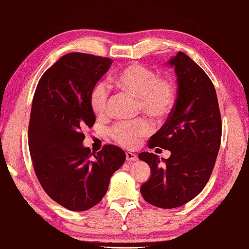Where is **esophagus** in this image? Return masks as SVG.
<instances>
[{
    "label": "esophagus",
    "mask_w": 249,
    "mask_h": 249,
    "mask_svg": "<svg viewBox=\"0 0 249 249\" xmlns=\"http://www.w3.org/2000/svg\"><path fill=\"white\" fill-rule=\"evenodd\" d=\"M125 158H126V161L128 162H132V161H138V156L130 153V151H126L125 153Z\"/></svg>",
    "instance_id": "34e87169"
}]
</instances>
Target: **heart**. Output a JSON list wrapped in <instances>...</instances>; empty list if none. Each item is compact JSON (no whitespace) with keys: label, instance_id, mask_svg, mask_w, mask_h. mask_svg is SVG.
I'll return each mask as SVG.
<instances>
[{"label":"heart","instance_id":"b5f03b06","mask_svg":"<svg viewBox=\"0 0 249 249\" xmlns=\"http://www.w3.org/2000/svg\"><path fill=\"white\" fill-rule=\"evenodd\" d=\"M111 82L118 89L138 99L139 108L155 118H163L170 114L175 103L176 87L173 79L158 76L155 71L139 63H131L116 73ZM91 110L98 117L107 113L108 91L105 85L98 83L89 95ZM151 132V124L147 119L121 121L110 129V134L118 144L124 147L138 145L142 136Z\"/></svg>","mask_w":249,"mask_h":249}]
</instances>
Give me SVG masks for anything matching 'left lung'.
<instances>
[{
	"label": "left lung",
	"mask_w": 249,
	"mask_h": 249,
	"mask_svg": "<svg viewBox=\"0 0 249 249\" xmlns=\"http://www.w3.org/2000/svg\"><path fill=\"white\" fill-rule=\"evenodd\" d=\"M167 64L177 76V98L164 124L148 141L149 148L171 151L160 162L153 153H141L151 176L141 187L145 201L161 209L186 204L204 188L214 169L221 141V117L214 85L184 53Z\"/></svg>",
	"instance_id": "1"
}]
</instances>
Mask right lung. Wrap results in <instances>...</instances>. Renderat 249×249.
I'll use <instances>...</instances> for the list:
<instances>
[{
  "mask_svg": "<svg viewBox=\"0 0 249 249\" xmlns=\"http://www.w3.org/2000/svg\"><path fill=\"white\" fill-rule=\"evenodd\" d=\"M111 63L99 55L65 54L43 74L33 96L29 149L35 174L45 192L70 211L98 204L125 160L115 145H104L96 154L83 145L84 129L95 123L91 89Z\"/></svg>",
  "mask_w": 249,
  "mask_h": 249,
  "instance_id": "right-lung-1",
  "label": "right lung"
}]
</instances>
